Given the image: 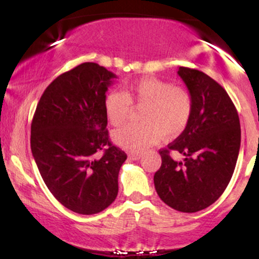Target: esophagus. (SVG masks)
Listing matches in <instances>:
<instances>
[{
  "mask_svg": "<svg viewBox=\"0 0 259 259\" xmlns=\"http://www.w3.org/2000/svg\"><path fill=\"white\" fill-rule=\"evenodd\" d=\"M129 158L133 159V160H138V159L141 158V153H130Z\"/></svg>",
  "mask_w": 259,
  "mask_h": 259,
  "instance_id": "obj_1",
  "label": "esophagus"
}]
</instances>
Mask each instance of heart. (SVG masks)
Returning <instances> with one entry per match:
<instances>
[{
    "instance_id": "heart-1",
    "label": "heart",
    "mask_w": 259,
    "mask_h": 259,
    "mask_svg": "<svg viewBox=\"0 0 259 259\" xmlns=\"http://www.w3.org/2000/svg\"><path fill=\"white\" fill-rule=\"evenodd\" d=\"M144 107L140 119L144 123L129 124L113 134L115 142L134 152H141L164 136L171 139L185 130L194 111L191 94L158 78L141 79L126 86L123 92L111 91L105 97L107 119L119 126L129 117L132 105Z\"/></svg>"
}]
</instances>
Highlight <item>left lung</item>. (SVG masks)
Returning a JSON list of instances; mask_svg holds the SVG:
<instances>
[{"label": "left lung", "instance_id": "1", "mask_svg": "<svg viewBox=\"0 0 259 259\" xmlns=\"http://www.w3.org/2000/svg\"><path fill=\"white\" fill-rule=\"evenodd\" d=\"M178 74L194 100L191 119L183 133L159 150L162 165L153 181L160 200L184 213L209 207L233 177L240 144V119L227 91L200 70L179 67ZM171 152L186 158L177 162Z\"/></svg>", "mask_w": 259, "mask_h": 259}]
</instances>
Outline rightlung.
<instances>
[{
  "mask_svg": "<svg viewBox=\"0 0 259 259\" xmlns=\"http://www.w3.org/2000/svg\"><path fill=\"white\" fill-rule=\"evenodd\" d=\"M115 78L97 63L76 65L47 86L31 121V152L45 184L79 214L102 212L118 195L126 153L109 141L103 107Z\"/></svg>",
  "mask_w": 259,
  "mask_h": 259,
  "instance_id": "right-lung-1",
  "label": "right lung"
}]
</instances>
